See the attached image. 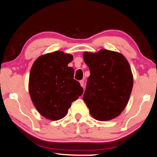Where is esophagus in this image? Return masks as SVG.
Instances as JSON below:
<instances>
[{
	"instance_id": "34e87169",
	"label": "esophagus",
	"mask_w": 157,
	"mask_h": 157,
	"mask_svg": "<svg viewBox=\"0 0 157 157\" xmlns=\"http://www.w3.org/2000/svg\"><path fill=\"white\" fill-rule=\"evenodd\" d=\"M80 84H81V86L83 88V87H84V81L83 80L80 81Z\"/></svg>"
}]
</instances>
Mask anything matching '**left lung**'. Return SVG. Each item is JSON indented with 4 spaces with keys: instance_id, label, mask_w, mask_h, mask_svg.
Masks as SVG:
<instances>
[{
    "instance_id": "8db88e82",
    "label": "left lung",
    "mask_w": 157,
    "mask_h": 157,
    "mask_svg": "<svg viewBox=\"0 0 157 157\" xmlns=\"http://www.w3.org/2000/svg\"><path fill=\"white\" fill-rule=\"evenodd\" d=\"M83 56L90 71L83 101L94 119H114L124 110L132 93L133 78L129 62L122 53L106 49Z\"/></svg>"
}]
</instances>
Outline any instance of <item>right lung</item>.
I'll return each instance as SVG.
<instances>
[{
    "mask_svg": "<svg viewBox=\"0 0 157 157\" xmlns=\"http://www.w3.org/2000/svg\"><path fill=\"white\" fill-rule=\"evenodd\" d=\"M72 60V55L54 51L37 58L30 69V98L39 113L47 119L63 118L71 102L83 94V88L74 79V69L68 67Z\"/></svg>",
    "mask_w": 157,
    "mask_h": 157,
    "instance_id": "1",
    "label": "right lung"
}]
</instances>
